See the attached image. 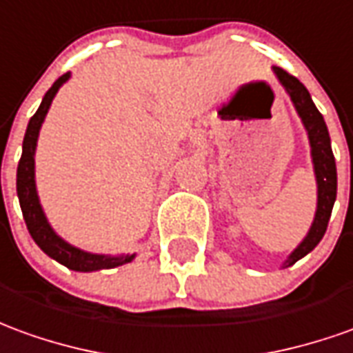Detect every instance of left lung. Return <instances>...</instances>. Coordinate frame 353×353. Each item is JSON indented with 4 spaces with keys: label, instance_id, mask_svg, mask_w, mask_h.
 Wrapping results in <instances>:
<instances>
[{
    "label": "left lung",
    "instance_id": "left-lung-1",
    "mask_svg": "<svg viewBox=\"0 0 353 353\" xmlns=\"http://www.w3.org/2000/svg\"><path fill=\"white\" fill-rule=\"evenodd\" d=\"M273 74L277 76L279 83L288 93V97L296 108L298 117L304 124L307 141H310V152H312L315 183H317V206H315V216L310 225V231L305 233L302 243L288 254V258L283 262V268H290L292 263L302 260L305 254L312 252L327 231L332 206L336 201V164H334V157H332L329 130H327L321 112L314 105L310 91L305 90L304 83L300 80L285 72L279 66H273Z\"/></svg>",
    "mask_w": 353,
    "mask_h": 353
}]
</instances>
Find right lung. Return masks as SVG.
<instances>
[{"label":"right lung","instance_id":"add662e5","mask_svg":"<svg viewBox=\"0 0 353 353\" xmlns=\"http://www.w3.org/2000/svg\"><path fill=\"white\" fill-rule=\"evenodd\" d=\"M68 80H70V72L63 74L49 88V91L41 99V105L36 110V114L28 122L24 141H22L21 162H19V168H17V194H19V202H21V210L22 216H24V221H26V228L30 231L34 243L48 254L49 258H53L59 263L66 265L68 270L82 271V273L112 270V268L132 262L135 254H117V256H112V254H95L66 243L65 239L57 235L55 229L51 228L38 196V187H36V147H38L39 130H41V124L48 117L49 107L55 99L57 91L61 90L63 83H66Z\"/></svg>","mask_w":353,"mask_h":353}]
</instances>
